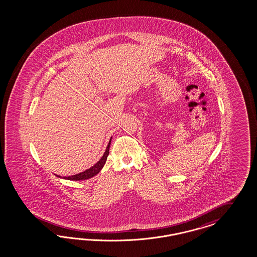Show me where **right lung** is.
<instances>
[{
    "label": "right lung",
    "mask_w": 257,
    "mask_h": 257,
    "mask_svg": "<svg viewBox=\"0 0 257 257\" xmlns=\"http://www.w3.org/2000/svg\"><path fill=\"white\" fill-rule=\"evenodd\" d=\"M110 143H111V140H109L108 145H107L106 150H105V152H104L103 156L101 157V160H100L99 162H97V163L95 164L93 167H91L90 169H88V170H86V171H83V172H80V173H78V174H75V175L69 176V177H63V178L68 180H74V181H80V180L89 179V178H91V177L95 176L96 174H98V173L100 172V171H101V169H102L103 165L105 164V161H106V159H107V156L109 155V147H110ZM57 176H58V177H60L59 175H57Z\"/></svg>",
    "instance_id": "right-lung-1"
}]
</instances>
